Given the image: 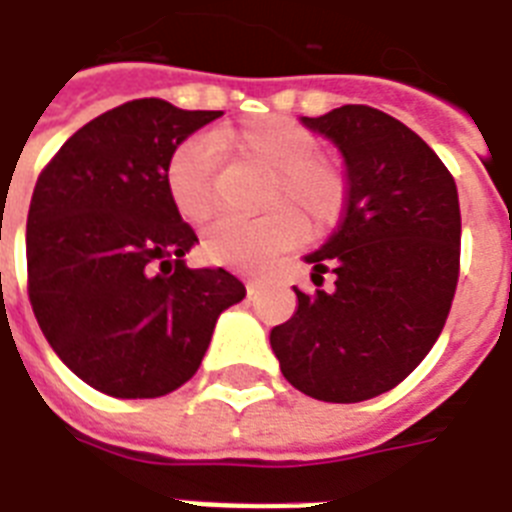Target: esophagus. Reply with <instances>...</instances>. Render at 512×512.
<instances>
[{
  "label": "esophagus",
  "instance_id": "obj_1",
  "mask_svg": "<svg viewBox=\"0 0 512 512\" xmlns=\"http://www.w3.org/2000/svg\"><path fill=\"white\" fill-rule=\"evenodd\" d=\"M260 285H263V276H246V290L249 293H255Z\"/></svg>",
  "mask_w": 512,
  "mask_h": 512
}]
</instances>
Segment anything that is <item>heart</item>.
Returning a JSON list of instances; mask_svg holds the SVG:
<instances>
[{"label":"heart","instance_id":"b5f03b06","mask_svg":"<svg viewBox=\"0 0 512 512\" xmlns=\"http://www.w3.org/2000/svg\"><path fill=\"white\" fill-rule=\"evenodd\" d=\"M217 154H233L266 170L257 219H222L203 236V255L227 268H263L304 233L320 236L342 217L347 181L339 162L317 151V140L301 124L282 116H260L238 127L189 138L170 154L165 189L181 219L192 225L214 214Z\"/></svg>","mask_w":512,"mask_h":512}]
</instances>
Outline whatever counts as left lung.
<instances>
[{"mask_svg":"<svg viewBox=\"0 0 512 512\" xmlns=\"http://www.w3.org/2000/svg\"><path fill=\"white\" fill-rule=\"evenodd\" d=\"M301 124L342 151L347 203L317 252L312 282L271 331L279 369L306 396L352 404L396 388L442 333L458 282L456 181L429 143L369 105H342Z\"/></svg>","mask_w":512,"mask_h":512,"instance_id":"8db88e82","label":"left lung"}]
</instances>
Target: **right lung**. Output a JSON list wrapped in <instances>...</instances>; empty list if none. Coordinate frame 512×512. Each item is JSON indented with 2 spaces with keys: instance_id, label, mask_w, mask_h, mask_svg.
Masks as SVG:
<instances>
[{
  "instance_id": "right-lung-1",
  "label": "right lung",
  "mask_w": 512,
  "mask_h": 512,
  "mask_svg": "<svg viewBox=\"0 0 512 512\" xmlns=\"http://www.w3.org/2000/svg\"><path fill=\"white\" fill-rule=\"evenodd\" d=\"M222 111L132 100L83 124L34 187L29 301L48 344L94 391L157 399L198 372L217 317L246 295L198 244L165 189L181 143Z\"/></svg>"
}]
</instances>
